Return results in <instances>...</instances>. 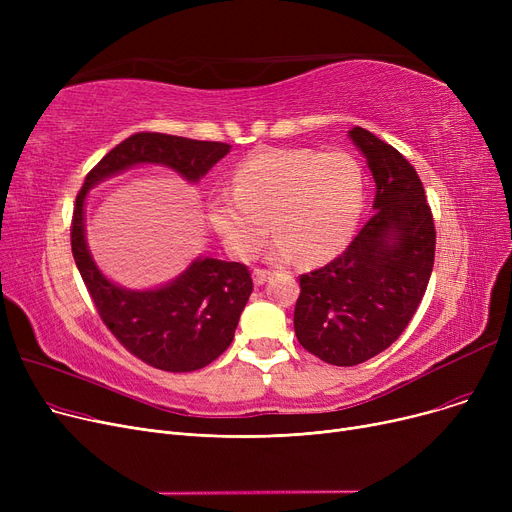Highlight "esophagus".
<instances>
[{
    "label": "esophagus",
    "instance_id": "esophagus-1",
    "mask_svg": "<svg viewBox=\"0 0 512 512\" xmlns=\"http://www.w3.org/2000/svg\"><path fill=\"white\" fill-rule=\"evenodd\" d=\"M270 278H272V272H265V270H255V272H253V282H255L257 286L265 284Z\"/></svg>",
    "mask_w": 512,
    "mask_h": 512
}]
</instances>
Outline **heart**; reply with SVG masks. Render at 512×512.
Segmentation results:
<instances>
[{
	"label": "heart",
	"mask_w": 512,
	"mask_h": 512,
	"mask_svg": "<svg viewBox=\"0 0 512 512\" xmlns=\"http://www.w3.org/2000/svg\"><path fill=\"white\" fill-rule=\"evenodd\" d=\"M365 207V170L346 151L265 149L234 170L232 195L215 193L207 211L228 251L249 257L278 232L267 259L309 263L334 259L353 238Z\"/></svg>",
	"instance_id": "heart-1"
}]
</instances>
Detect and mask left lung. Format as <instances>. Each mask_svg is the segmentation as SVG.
Here are the masks:
<instances>
[{"instance_id":"1","label":"left lung","mask_w":512,"mask_h":512,"mask_svg":"<svg viewBox=\"0 0 512 512\" xmlns=\"http://www.w3.org/2000/svg\"><path fill=\"white\" fill-rule=\"evenodd\" d=\"M348 139L375 180L373 215L348 249L301 276L294 334L309 353L338 367L359 365L405 332L434 270L436 228L409 161L373 132Z\"/></svg>"}]
</instances>
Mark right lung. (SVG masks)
<instances>
[{
	"label": "right lung",
	"mask_w": 512,
	"mask_h": 512,
	"mask_svg": "<svg viewBox=\"0 0 512 512\" xmlns=\"http://www.w3.org/2000/svg\"><path fill=\"white\" fill-rule=\"evenodd\" d=\"M230 145L172 134L139 132L116 145L87 174L72 218V255L103 324L128 351L164 371H195L218 359L234 338L253 280L247 265L195 257L174 280L155 288H126L107 278L91 255L85 205L93 186L134 166L174 170L197 184Z\"/></svg>",
	"instance_id": "add662e5"
}]
</instances>
